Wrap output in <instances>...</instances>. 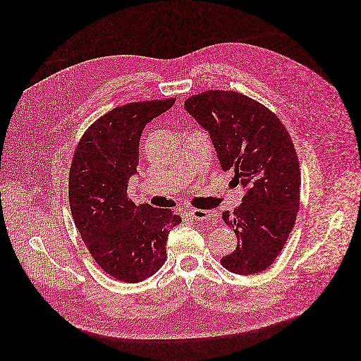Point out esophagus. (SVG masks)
Listing matches in <instances>:
<instances>
[{"mask_svg": "<svg viewBox=\"0 0 361 361\" xmlns=\"http://www.w3.org/2000/svg\"><path fill=\"white\" fill-rule=\"evenodd\" d=\"M196 221H206L208 224H215V219H216V212L214 211H206V209H199V208H195V209H190L189 212Z\"/></svg>", "mask_w": 361, "mask_h": 361, "instance_id": "esophagus-1", "label": "esophagus"}]
</instances>
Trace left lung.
Here are the masks:
<instances>
[{
  "instance_id": "obj_1",
  "label": "left lung",
  "mask_w": 361,
  "mask_h": 361,
  "mask_svg": "<svg viewBox=\"0 0 361 361\" xmlns=\"http://www.w3.org/2000/svg\"><path fill=\"white\" fill-rule=\"evenodd\" d=\"M185 109L208 130L222 169H233L246 190L233 214H222L238 246L221 264L233 274H258L281 255L300 207L292 137L276 114L238 92L207 90L189 97Z\"/></svg>"
}]
</instances>
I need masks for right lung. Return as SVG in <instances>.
Segmentation results:
<instances>
[{
  "label": "right lung",
  "mask_w": 361,
  "mask_h": 361,
  "mask_svg": "<svg viewBox=\"0 0 361 361\" xmlns=\"http://www.w3.org/2000/svg\"><path fill=\"white\" fill-rule=\"evenodd\" d=\"M175 97L125 104L104 114L82 135L69 168V207L89 253L116 281L136 283L166 259L169 231L180 216L168 208L136 206L128 180L137 172L145 126Z\"/></svg>",
  "instance_id": "add662e5"
}]
</instances>
